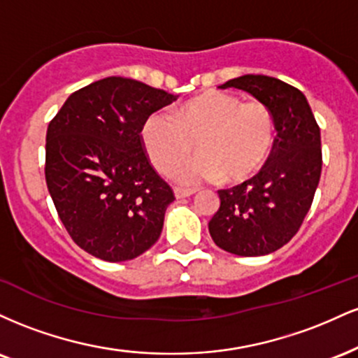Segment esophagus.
Here are the masks:
<instances>
[{
	"label": "esophagus",
	"mask_w": 358,
	"mask_h": 358,
	"mask_svg": "<svg viewBox=\"0 0 358 358\" xmlns=\"http://www.w3.org/2000/svg\"><path fill=\"white\" fill-rule=\"evenodd\" d=\"M195 192L196 190H193V188H180V187H176L175 190H173L176 199H187V196L193 195V193H195Z\"/></svg>",
	"instance_id": "1"
}]
</instances>
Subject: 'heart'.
<instances>
[{
  "instance_id": "b5f03b06",
  "label": "heart",
  "mask_w": 358,
  "mask_h": 358,
  "mask_svg": "<svg viewBox=\"0 0 358 358\" xmlns=\"http://www.w3.org/2000/svg\"><path fill=\"white\" fill-rule=\"evenodd\" d=\"M276 138L274 117L261 102H242L234 94L207 90L183 102L173 114L156 110L141 126V143L159 171L170 168L175 182L231 183L252 178L268 162ZM197 139L201 155L180 162Z\"/></svg>"
}]
</instances>
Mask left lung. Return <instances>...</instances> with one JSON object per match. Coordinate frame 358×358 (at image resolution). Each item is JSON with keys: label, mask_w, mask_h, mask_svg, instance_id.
Instances as JSON below:
<instances>
[{"label": "left lung", "mask_w": 358, "mask_h": 358, "mask_svg": "<svg viewBox=\"0 0 358 358\" xmlns=\"http://www.w3.org/2000/svg\"><path fill=\"white\" fill-rule=\"evenodd\" d=\"M236 87L268 106L276 126L273 151L248 182L219 190L220 207L208 232L220 249L256 257L274 252L301 227L322 175V136L305 94L268 76H241Z\"/></svg>", "instance_id": "8db88e82"}]
</instances>
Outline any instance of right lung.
I'll return each instance as SVG.
<instances>
[{"instance_id": "add662e5", "label": "right lung", "mask_w": 358, "mask_h": 358, "mask_svg": "<svg viewBox=\"0 0 358 358\" xmlns=\"http://www.w3.org/2000/svg\"><path fill=\"white\" fill-rule=\"evenodd\" d=\"M173 101L139 80L106 77L71 94L48 124V192L73 242L94 257L129 261L158 241L175 196L148 162L141 126Z\"/></svg>"}]
</instances>
